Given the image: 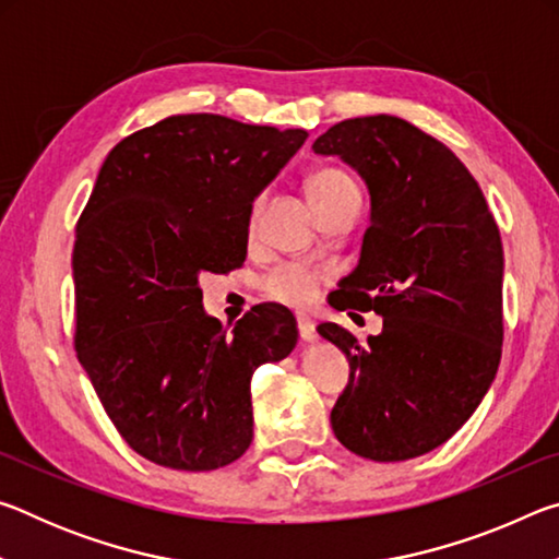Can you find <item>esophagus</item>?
<instances>
[{
    "mask_svg": "<svg viewBox=\"0 0 559 559\" xmlns=\"http://www.w3.org/2000/svg\"><path fill=\"white\" fill-rule=\"evenodd\" d=\"M298 335H300L302 343H313V340L318 337L316 323L308 316H298Z\"/></svg>",
    "mask_w": 559,
    "mask_h": 559,
    "instance_id": "1",
    "label": "esophagus"
}]
</instances>
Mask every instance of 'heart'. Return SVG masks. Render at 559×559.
I'll return each mask as SVG.
<instances>
[{"mask_svg":"<svg viewBox=\"0 0 559 559\" xmlns=\"http://www.w3.org/2000/svg\"><path fill=\"white\" fill-rule=\"evenodd\" d=\"M306 189L310 202H313L320 216L335 212L337 206L362 202V192L353 177H349L345 169L340 167H318L306 179ZM261 200L251 204L249 214V229L253 231L257 226ZM328 281V273L323 269L313 266V263L302 261H290L283 263V266L273 269L266 278H263V290L269 293L271 298L288 302V306H310L318 298L320 286Z\"/></svg>","mask_w":559,"mask_h":559,"instance_id":"b5f03b06","label":"heart"}]
</instances>
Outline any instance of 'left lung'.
<instances>
[{
	"mask_svg": "<svg viewBox=\"0 0 559 559\" xmlns=\"http://www.w3.org/2000/svg\"><path fill=\"white\" fill-rule=\"evenodd\" d=\"M313 150L343 157L372 194L359 266L340 283L333 306L384 318L367 345L337 323L318 328L349 362L330 421L357 456L416 459L466 424L496 377L503 349L498 224L466 165L402 118L343 120Z\"/></svg>",
	"mask_w": 559,
	"mask_h": 559,
	"instance_id": "left-lung-1",
	"label": "left lung"
}]
</instances>
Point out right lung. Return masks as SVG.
<instances>
[{
    "label": "right lung",
    "mask_w": 559,
    "mask_h": 559,
    "mask_svg": "<svg viewBox=\"0 0 559 559\" xmlns=\"http://www.w3.org/2000/svg\"><path fill=\"white\" fill-rule=\"evenodd\" d=\"M306 138L189 112L100 167L75 224L73 347L112 427L157 466L214 471L251 447L253 370L290 355L296 318L263 302L226 333L200 278L241 266L251 204Z\"/></svg>",
    "instance_id": "add662e5"
}]
</instances>
